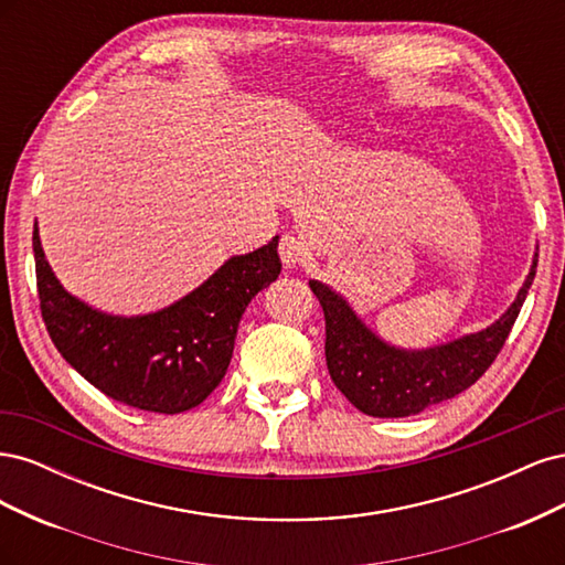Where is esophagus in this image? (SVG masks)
Masks as SVG:
<instances>
[{
  "label": "esophagus",
  "mask_w": 565,
  "mask_h": 565,
  "mask_svg": "<svg viewBox=\"0 0 565 565\" xmlns=\"http://www.w3.org/2000/svg\"><path fill=\"white\" fill-rule=\"evenodd\" d=\"M278 252H280V259L285 264V268H297L306 262V247L303 243L299 241V237L295 235H282V241L278 245Z\"/></svg>",
  "instance_id": "34e87169"
}]
</instances>
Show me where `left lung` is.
<instances>
[{"instance_id": "obj_1", "label": "left lung", "mask_w": 565, "mask_h": 565, "mask_svg": "<svg viewBox=\"0 0 565 565\" xmlns=\"http://www.w3.org/2000/svg\"><path fill=\"white\" fill-rule=\"evenodd\" d=\"M533 262L516 301L483 332L426 351L393 349L370 332L328 285L311 280L324 313V361L334 386L370 417H407L467 391L483 377L521 313L535 278Z\"/></svg>"}]
</instances>
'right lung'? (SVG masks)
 Returning <instances> with one entry per match:
<instances>
[{
  "label": "right lung",
  "instance_id": "add662e5",
  "mask_svg": "<svg viewBox=\"0 0 565 565\" xmlns=\"http://www.w3.org/2000/svg\"><path fill=\"white\" fill-rule=\"evenodd\" d=\"M42 320L58 353L108 398L177 415L200 405L224 380L237 324L256 292L278 278V235L233 256L195 292L158 313L117 318L67 295L32 231Z\"/></svg>",
  "mask_w": 565,
  "mask_h": 565
}]
</instances>
